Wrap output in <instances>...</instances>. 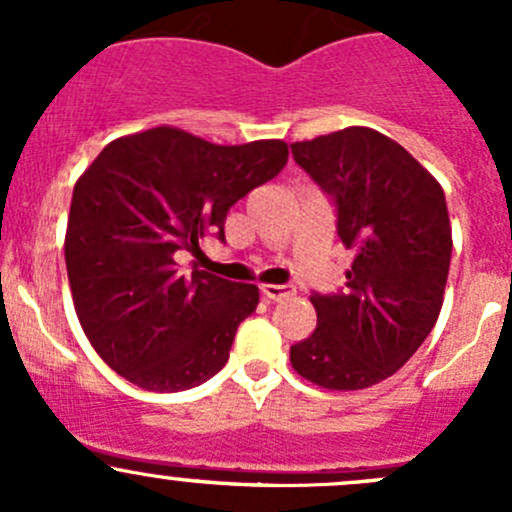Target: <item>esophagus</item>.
<instances>
[{"instance_id": "esophagus-1", "label": "esophagus", "mask_w": 512, "mask_h": 512, "mask_svg": "<svg viewBox=\"0 0 512 512\" xmlns=\"http://www.w3.org/2000/svg\"><path fill=\"white\" fill-rule=\"evenodd\" d=\"M260 289L267 299H272V302H280V299H287L294 294L292 285H262Z\"/></svg>"}]
</instances>
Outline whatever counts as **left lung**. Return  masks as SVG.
Returning a JSON list of instances; mask_svg holds the SVG:
<instances>
[{"label": "left lung", "instance_id": "left-lung-1", "mask_svg": "<svg viewBox=\"0 0 512 512\" xmlns=\"http://www.w3.org/2000/svg\"><path fill=\"white\" fill-rule=\"evenodd\" d=\"M292 156L332 200L339 240L356 257L344 289L309 297L317 329L289 347V361L324 389H369L416 354L441 312L453 250L446 195L371 128L292 143Z\"/></svg>", "mask_w": 512, "mask_h": 512}]
</instances>
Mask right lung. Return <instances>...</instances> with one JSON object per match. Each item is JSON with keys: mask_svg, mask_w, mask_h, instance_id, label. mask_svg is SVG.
I'll return each mask as SVG.
<instances>
[{"mask_svg": "<svg viewBox=\"0 0 512 512\" xmlns=\"http://www.w3.org/2000/svg\"><path fill=\"white\" fill-rule=\"evenodd\" d=\"M285 141L215 146L180 128L108 143L71 198L66 272L91 347L116 374L173 394L218 374L260 289L193 270L178 250L225 240L227 210L287 163Z\"/></svg>", "mask_w": 512, "mask_h": 512, "instance_id": "obj_1", "label": "right lung"}]
</instances>
